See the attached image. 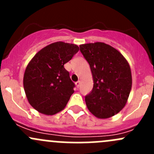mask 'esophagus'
Instances as JSON below:
<instances>
[{"mask_svg": "<svg viewBox=\"0 0 154 154\" xmlns=\"http://www.w3.org/2000/svg\"><path fill=\"white\" fill-rule=\"evenodd\" d=\"M75 85H76V86L77 87V88H79V87H80V81H77V82H76V83H75Z\"/></svg>", "mask_w": 154, "mask_h": 154, "instance_id": "esophagus-1", "label": "esophagus"}]
</instances>
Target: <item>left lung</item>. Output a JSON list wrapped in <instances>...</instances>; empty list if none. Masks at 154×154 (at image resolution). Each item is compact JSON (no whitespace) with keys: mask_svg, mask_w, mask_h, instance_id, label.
Wrapping results in <instances>:
<instances>
[{"mask_svg":"<svg viewBox=\"0 0 154 154\" xmlns=\"http://www.w3.org/2000/svg\"><path fill=\"white\" fill-rule=\"evenodd\" d=\"M89 64L94 86L85 97L88 110L99 119H108L125 106L132 87L130 66L122 54L103 42L80 45Z\"/></svg>","mask_w":154,"mask_h":154,"instance_id":"8db88e82","label":"left lung"}]
</instances>
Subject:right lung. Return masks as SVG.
Returning a JSON list of instances; mask_svg holds the SVG:
<instances>
[{"instance_id": "right-lung-1", "label": "right lung", "mask_w": 154, "mask_h": 154, "mask_svg": "<svg viewBox=\"0 0 154 154\" xmlns=\"http://www.w3.org/2000/svg\"><path fill=\"white\" fill-rule=\"evenodd\" d=\"M79 51L76 45L57 42L38 51L26 68L24 88L29 104L42 114L63 110L75 84L64 65Z\"/></svg>"}]
</instances>
